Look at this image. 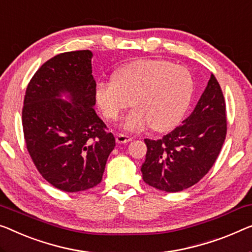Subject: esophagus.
Instances as JSON below:
<instances>
[{
	"mask_svg": "<svg viewBox=\"0 0 252 252\" xmlns=\"http://www.w3.org/2000/svg\"><path fill=\"white\" fill-rule=\"evenodd\" d=\"M115 140L118 144H127V142H130L132 140V138L126 136V134H122V133H118L115 136Z\"/></svg>",
	"mask_w": 252,
	"mask_h": 252,
	"instance_id": "esophagus-1",
	"label": "esophagus"
}]
</instances>
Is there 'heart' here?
<instances>
[{"label": "heart", "instance_id": "heart-1", "mask_svg": "<svg viewBox=\"0 0 252 252\" xmlns=\"http://www.w3.org/2000/svg\"><path fill=\"white\" fill-rule=\"evenodd\" d=\"M193 80L186 67L165 60H138L120 67L114 79L96 86V99L104 116L116 120L132 104L123 129L139 132L153 126L164 132L181 121L189 107Z\"/></svg>", "mask_w": 252, "mask_h": 252}]
</instances>
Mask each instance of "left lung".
Instances as JSON below:
<instances>
[{"label":"left lung","mask_w":252,"mask_h":252,"mask_svg":"<svg viewBox=\"0 0 252 252\" xmlns=\"http://www.w3.org/2000/svg\"><path fill=\"white\" fill-rule=\"evenodd\" d=\"M226 137V107L214 74L198 103L181 126L159 140L145 139L144 181L165 192L196 185L217 159Z\"/></svg>","instance_id":"obj_1"}]
</instances>
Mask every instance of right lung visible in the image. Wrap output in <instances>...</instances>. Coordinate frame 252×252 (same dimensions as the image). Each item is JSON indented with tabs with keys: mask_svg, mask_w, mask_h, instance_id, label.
Masks as SVG:
<instances>
[{
	"mask_svg": "<svg viewBox=\"0 0 252 252\" xmlns=\"http://www.w3.org/2000/svg\"><path fill=\"white\" fill-rule=\"evenodd\" d=\"M92 58L88 50L54 56L33 74L25 95L22 126L29 155L43 178L65 192L98 185L115 147L114 136L94 110Z\"/></svg>",
	"mask_w": 252,
	"mask_h": 252,
	"instance_id": "obj_1",
	"label": "right lung"
}]
</instances>
